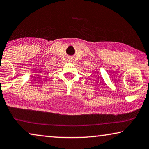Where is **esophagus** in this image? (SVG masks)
Returning a JSON list of instances; mask_svg holds the SVG:
<instances>
[{"label":"esophagus","mask_w":149,"mask_h":149,"mask_svg":"<svg viewBox=\"0 0 149 149\" xmlns=\"http://www.w3.org/2000/svg\"><path fill=\"white\" fill-rule=\"evenodd\" d=\"M72 60H73V59H72V58H68V62H72Z\"/></svg>","instance_id":"obj_1"}]
</instances>
